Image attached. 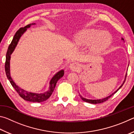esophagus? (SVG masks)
<instances>
[{
  "label": "esophagus",
  "instance_id": "34e87169",
  "mask_svg": "<svg viewBox=\"0 0 134 134\" xmlns=\"http://www.w3.org/2000/svg\"><path fill=\"white\" fill-rule=\"evenodd\" d=\"M69 69L71 71H77L80 69V65L77 63H72L70 64Z\"/></svg>",
  "mask_w": 134,
  "mask_h": 134
}]
</instances>
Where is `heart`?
I'll return each mask as SVG.
<instances>
[{
  "mask_svg": "<svg viewBox=\"0 0 134 134\" xmlns=\"http://www.w3.org/2000/svg\"><path fill=\"white\" fill-rule=\"evenodd\" d=\"M75 40L82 44L92 42V48L94 51H100L107 48L110 43L111 37L107 33H101L96 29H85L76 35Z\"/></svg>",
  "mask_w": 134,
  "mask_h": 134,
  "instance_id": "obj_1",
  "label": "heart"
}]
</instances>
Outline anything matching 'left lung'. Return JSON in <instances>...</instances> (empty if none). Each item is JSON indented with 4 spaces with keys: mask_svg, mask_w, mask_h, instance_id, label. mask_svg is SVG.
<instances>
[{
    "mask_svg": "<svg viewBox=\"0 0 134 134\" xmlns=\"http://www.w3.org/2000/svg\"><path fill=\"white\" fill-rule=\"evenodd\" d=\"M121 40H123V41L124 42V39L123 38H121ZM128 66H129V64H128ZM126 75H127V72H126V74H125V79H124V81H123V83H122V85H121V86H120V87L118 88V89L116 90V91L113 92V93H112L111 94H110L109 96H108L106 97H105V98H103V99H93H93H88L85 98V97H83L82 96H81V94H80V97H81V99H82L83 101L86 102L90 103H92V104H97V103H100L104 102H105L106 100H108V99H109L111 96H113V95L115 93H116L118 91V90H119L120 89H121V88L122 87V86H123V85L124 84L126 78Z\"/></svg>",
    "mask_w": 134,
    "mask_h": 134,
    "instance_id": "obj_1",
    "label": "left lung"
}]
</instances>
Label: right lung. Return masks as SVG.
Segmentation results:
<instances>
[{"label": "right lung", "instance_id": "obj_1", "mask_svg": "<svg viewBox=\"0 0 134 134\" xmlns=\"http://www.w3.org/2000/svg\"><path fill=\"white\" fill-rule=\"evenodd\" d=\"M35 25V23L29 24L24 28H20L13 37V40L11 42L10 44L8 47L7 53L6 55V62H5V71L6 74V76L9 80L11 85L13 86V87L15 89L16 91L22 98H23L25 100L32 102H42L47 100L54 92L55 89L56 84L57 83L59 79H60L64 74V70H61L60 71H58L56 74L54 75L53 77L51 78L50 81L49 83L48 89L46 92L44 93H32L30 92H28L26 90H25L19 87L18 85H16V83L13 80L12 77L10 76V60L11 54L14 51L16 47L17 46L18 43L19 42L20 38L22 36V35L26 31L27 29L29 28L31 25Z\"/></svg>", "mask_w": 134, "mask_h": 134}]
</instances>
